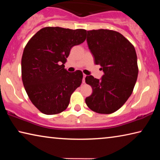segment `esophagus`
Wrapping results in <instances>:
<instances>
[{"label": "esophagus", "mask_w": 160, "mask_h": 160, "mask_svg": "<svg viewBox=\"0 0 160 160\" xmlns=\"http://www.w3.org/2000/svg\"><path fill=\"white\" fill-rule=\"evenodd\" d=\"M87 76V75L85 74H83V80H82V82L85 83V77Z\"/></svg>", "instance_id": "esophagus-1"}]
</instances>
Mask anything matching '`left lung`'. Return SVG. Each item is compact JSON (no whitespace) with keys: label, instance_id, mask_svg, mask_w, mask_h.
I'll return each instance as SVG.
<instances>
[{"label":"left lung","instance_id":"8db88e82","mask_svg":"<svg viewBox=\"0 0 160 160\" xmlns=\"http://www.w3.org/2000/svg\"><path fill=\"white\" fill-rule=\"evenodd\" d=\"M87 42L94 63L104 74L101 80L86 76L85 82L93 92L85 103L94 112L109 114L120 109L132 92L138 74L136 52L126 38L109 29L88 31Z\"/></svg>","mask_w":160,"mask_h":160}]
</instances>
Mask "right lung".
<instances>
[{
  "label": "right lung",
  "instance_id": "1",
  "mask_svg": "<svg viewBox=\"0 0 160 160\" xmlns=\"http://www.w3.org/2000/svg\"><path fill=\"white\" fill-rule=\"evenodd\" d=\"M86 30L47 27L24 48L22 79L32 104L42 113L57 114L66 109L72 92L82 83V71L64 68L71 48L85 42Z\"/></svg>",
  "mask_w": 160,
  "mask_h": 160
}]
</instances>
